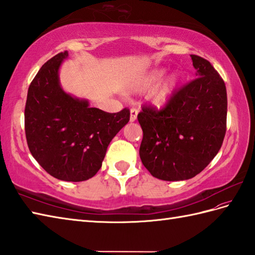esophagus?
Returning a JSON list of instances; mask_svg holds the SVG:
<instances>
[{
  "mask_svg": "<svg viewBox=\"0 0 255 255\" xmlns=\"http://www.w3.org/2000/svg\"><path fill=\"white\" fill-rule=\"evenodd\" d=\"M137 115H138L137 109L132 108L131 110H130V122H131V123L135 122V120H137Z\"/></svg>",
  "mask_w": 255,
  "mask_h": 255,
  "instance_id": "34e87169",
  "label": "esophagus"
}]
</instances>
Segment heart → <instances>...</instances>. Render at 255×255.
I'll use <instances>...</instances> for the list:
<instances>
[{"mask_svg":"<svg viewBox=\"0 0 255 255\" xmlns=\"http://www.w3.org/2000/svg\"><path fill=\"white\" fill-rule=\"evenodd\" d=\"M166 69L165 68H157L146 74L139 75L130 82V88L132 90L140 91L144 90V89L151 87L153 84H155L157 80H159L164 76ZM180 82V77L178 74H171L168 76L166 79L159 82L157 86L152 89L151 92L147 96V100L151 104L157 108H163V106L167 105L170 100L173 99L174 94L178 88Z\"/></svg>","mask_w":255,"mask_h":255,"instance_id":"b5f03b06","label":"heart"}]
</instances>
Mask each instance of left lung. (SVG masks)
<instances>
[{
  "mask_svg": "<svg viewBox=\"0 0 255 255\" xmlns=\"http://www.w3.org/2000/svg\"><path fill=\"white\" fill-rule=\"evenodd\" d=\"M195 76L162 110L143 106L139 154L155 178L190 179L216 156L226 133V86L209 61L191 55Z\"/></svg>",
  "mask_w": 255,
  "mask_h": 255,
  "instance_id": "1",
  "label": "left lung"
}]
</instances>
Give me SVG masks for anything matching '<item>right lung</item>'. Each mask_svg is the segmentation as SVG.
Instances as JSON below:
<instances>
[{
    "mask_svg": "<svg viewBox=\"0 0 255 255\" xmlns=\"http://www.w3.org/2000/svg\"><path fill=\"white\" fill-rule=\"evenodd\" d=\"M67 56L68 52H62L52 57L31 81L25 131L29 150L46 173L77 182L98 173L110 142L129 122L130 112L106 113L65 92L58 70Z\"/></svg>",
    "mask_w": 255,
    "mask_h": 255,
    "instance_id": "add662e5",
    "label": "right lung"
}]
</instances>
